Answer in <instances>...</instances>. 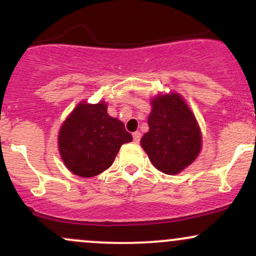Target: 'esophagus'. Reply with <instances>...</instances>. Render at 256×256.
I'll list each match as a JSON object with an SVG mask.
<instances>
[{
	"mask_svg": "<svg viewBox=\"0 0 256 256\" xmlns=\"http://www.w3.org/2000/svg\"><path fill=\"white\" fill-rule=\"evenodd\" d=\"M132 136H134V143H138V142H140L142 134H140V131H136V132H134V134H132Z\"/></svg>",
	"mask_w": 256,
	"mask_h": 256,
	"instance_id": "esophagus-1",
	"label": "esophagus"
}]
</instances>
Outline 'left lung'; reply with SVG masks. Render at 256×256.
Here are the masks:
<instances>
[{
	"label": "left lung",
	"instance_id": "1",
	"mask_svg": "<svg viewBox=\"0 0 256 256\" xmlns=\"http://www.w3.org/2000/svg\"><path fill=\"white\" fill-rule=\"evenodd\" d=\"M150 104L149 131L140 138V146L155 168L178 174L198 156L201 128L180 94H158L150 98Z\"/></svg>",
	"mask_w": 256,
	"mask_h": 256
}]
</instances>
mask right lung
<instances>
[{"instance_id": "add662e5", "label": "right lung", "mask_w": 256, "mask_h": 256, "mask_svg": "<svg viewBox=\"0 0 256 256\" xmlns=\"http://www.w3.org/2000/svg\"><path fill=\"white\" fill-rule=\"evenodd\" d=\"M132 140L119 119L107 113V104L79 102L61 125L58 146L61 160L73 174L95 177L110 167L120 146Z\"/></svg>"}]
</instances>
